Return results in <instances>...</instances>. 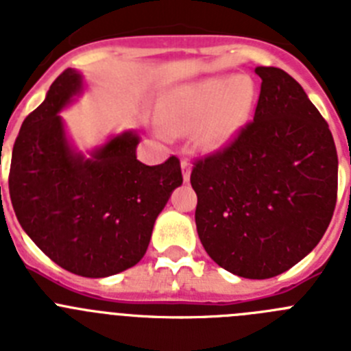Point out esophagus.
<instances>
[{
    "label": "esophagus",
    "instance_id": "obj_1",
    "mask_svg": "<svg viewBox=\"0 0 351 351\" xmlns=\"http://www.w3.org/2000/svg\"><path fill=\"white\" fill-rule=\"evenodd\" d=\"M181 170H182V179L184 181H190V173H191V163L188 160L181 161Z\"/></svg>",
    "mask_w": 351,
    "mask_h": 351
}]
</instances>
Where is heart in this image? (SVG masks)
I'll use <instances>...</instances> for the list:
<instances>
[{"label": "heart", "instance_id": "heart-1", "mask_svg": "<svg viewBox=\"0 0 351 351\" xmlns=\"http://www.w3.org/2000/svg\"><path fill=\"white\" fill-rule=\"evenodd\" d=\"M255 100L250 77H209L170 91L160 107L161 125L178 135L193 130L195 145L204 153H216L243 132Z\"/></svg>", "mask_w": 351, "mask_h": 351}]
</instances>
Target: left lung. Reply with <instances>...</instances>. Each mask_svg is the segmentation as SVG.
I'll return each mask as SVG.
<instances>
[{
  "label": "left lung",
  "instance_id": "left-lung-1",
  "mask_svg": "<svg viewBox=\"0 0 351 351\" xmlns=\"http://www.w3.org/2000/svg\"><path fill=\"white\" fill-rule=\"evenodd\" d=\"M262 79L253 121L191 170L195 223L207 255L225 271L267 280L320 243L337 198V153L327 121L281 68Z\"/></svg>",
  "mask_w": 351,
  "mask_h": 351
}]
</instances>
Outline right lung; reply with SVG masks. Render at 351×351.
I'll use <instances>...</instances> for the list:
<instances>
[{
  "instance_id": "right-lung-1",
  "label": "right lung",
  "mask_w": 351,
  "mask_h": 351,
  "mask_svg": "<svg viewBox=\"0 0 351 351\" xmlns=\"http://www.w3.org/2000/svg\"><path fill=\"white\" fill-rule=\"evenodd\" d=\"M80 89L82 77L68 68L24 119L8 190L21 226L52 262L84 278H107L145 255L158 214L182 184L181 163L170 156L144 165L133 132L110 138L91 158L75 153L58 112Z\"/></svg>"
}]
</instances>
